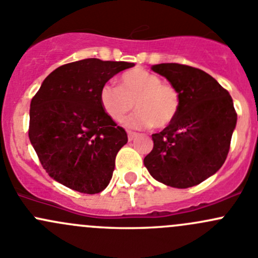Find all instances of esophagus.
<instances>
[{
    "label": "esophagus",
    "instance_id": "esophagus-1",
    "mask_svg": "<svg viewBox=\"0 0 258 258\" xmlns=\"http://www.w3.org/2000/svg\"><path fill=\"white\" fill-rule=\"evenodd\" d=\"M127 136H128V141H132V140L136 139V137H137V134H136V132L128 131V132H127Z\"/></svg>",
    "mask_w": 258,
    "mask_h": 258
}]
</instances>
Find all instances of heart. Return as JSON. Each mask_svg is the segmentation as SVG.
Segmentation results:
<instances>
[{"label":"heart","mask_w":258,"mask_h":258,"mask_svg":"<svg viewBox=\"0 0 258 258\" xmlns=\"http://www.w3.org/2000/svg\"><path fill=\"white\" fill-rule=\"evenodd\" d=\"M103 111L117 123L123 121L136 103L137 112L128 121L136 128H165L177 117L181 97L178 91L145 69L130 70L119 77L118 86L106 83L100 90Z\"/></svg>","instance_id":"b5f03b06"}]
</instances>
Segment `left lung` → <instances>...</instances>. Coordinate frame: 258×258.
Returning <instances> with one entry per match:
<instances>
[{
  "instance_id": "left-lung-1",
  "label": "left lung",
  "mask_w": 258,
  "mask_h": 258,
  "mask_svg": "<svg viewBox=\"0 0 258 258\" xmlns=\"http://www.w3.org/2000/svg\"><path fill=\"white\" fill-rule=\"evenodd\" d=\"M151 70L178 91L181 106L175 121L152 135L153 148L144 163L161 183L196 186L215 175L227 157L237 123L232 97L202 70L179 63L155 64Z\"/></svg>"
}]
</instances>
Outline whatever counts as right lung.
Wrapping results in <instances>:
<instances>
[{
    "mask_svg": "<svg viewBox=\"0 0 258 258\" xmlns=\"http://www.w3.org/2000/svg\"><path fill=\"white\" fill-rule=\"evenodd\" d=\"M134 66L86 58L46 77L31 101L28 137L49 177L88 195L108 186L127 134L103 111L100 90L114 75Z\"/></svg>",
    "mask_w": 258,
    "mask_h": 258,
    "instance_id": "1",
    "label": "right lung"
}]
</instances>
